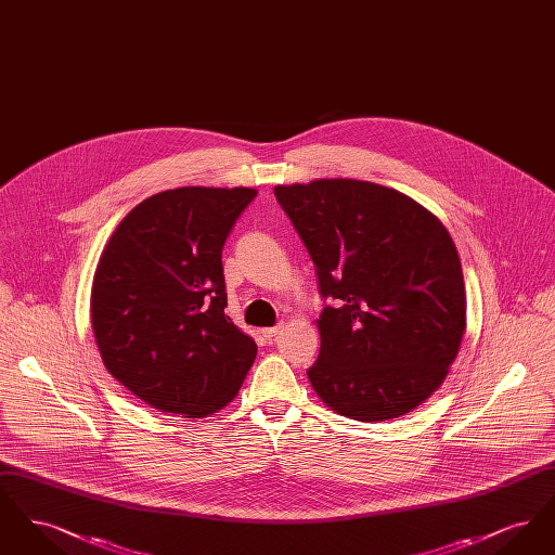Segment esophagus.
Listing matches in <instances>:
<instances>
[{
	"label": "esophagus",
	"mask_w": 555,
	"mask_h": 555,
	"mask_svg": "<svg viewBox=\"0 0 555 555\" xmlns=\"http://www.w3.org/2000/svg\"><path fill=\"white\" fill-rule=\"evenodd\" d=\"M279 331H281V324H279V326H268V328H262V335L270 341L272 337L279 335Z\"/></svg>",
	"instance_id": "esophagus-1"
}]
</instances>
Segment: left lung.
<instances>
[{"instance_id":"8db88e82","label":"left lung","mask_w":555,"mask_h":555,"mask_svg":"<svg viewBox=\"0 0 555 555\" xmlns=\"http://www.w3.org/2000/svg\"><path fill=\"white\" fill-rule=\"evenodd\" d=\"M317 266L318 397L353 421L412 412L443 383L466 331L457 249L437 216L389 186L351 179L279 185Z\"/></svg>"}]
</instances>
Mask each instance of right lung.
I'll use <instances>...</instances> for the list:
<instances>
[{"mask_svg": "<svg viewBox=\"0 0 555 555\" xmlns=\"http://www.w3.org/2000/svg\"><path fill=\"white\" fill-rule=\"evenodd\" d=\"M256 189L181 186L116 227L93 276L91 324L107 372L147 405L202 418L224 408L258 345L224 314L222 247Z\"/></svg>", "mask_w": 555, "mask_h": 555, "instance_id": "obj_1", "label": "right lung"}]
</instances>
